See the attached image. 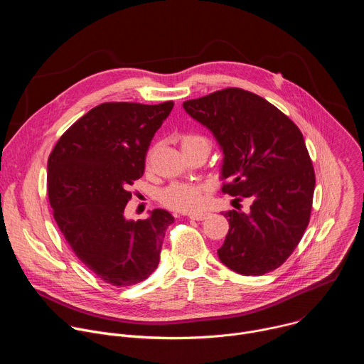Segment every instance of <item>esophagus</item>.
<instances>
[{
	"label": "esophagus",
	"instance_id": "esophagus-1",
	"mask_svg": "<svg viewBox=\"0 0 364 364\" xmlns=\"http://www.w3.org/2000/svg\"><path fill=\"white\" fill-rule=\"evenodd\" d=\"M207 216H209V213L207 212H196V213L188 215V218L191 220H204V219H207Z\"/></svg>",
	"mask_w": 364,
	"mask_h": 364
}]
</instances>
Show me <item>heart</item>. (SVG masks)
I'll return each instance as SVG.
<instances>
[{
  "instance_id": "1",
  "label": "heart",
  "mask_w": 364,
  "mask_h": 364,
  "mask_svg": "<svg viewBox=\"0 0 364 364\" xmlns=\"http://www.w3.org/2000/svg\"><path fill=\"white\" fill-rule=\"evenodd\" d=\"M181 149H193L198 146L209 148V139L198 134H186L180 139ZM207 190V186L198 183H184L176 181L167 186L160 191V201L176 212H194L203 203V194Z\"/></svg>"
}]
</instances>
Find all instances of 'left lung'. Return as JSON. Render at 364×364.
<instances>
[{"label": "left lung", "instance_id": "8db88e82", "mask_svg": "<svg viewBox=\"0 0 364 364\" xmlns=\"http://www.w3.org/2000/svg\"><path fill=\"white\" fill-rule=\"evenodd\" d=\"M183 108L223 152L222 191L252 201L247 213H223L229 232L220 262L240 275L277 269L299 243L313 207L316 174L301 131L267 99L237 87Z\"/></svg>", "mask_w": 364, "mask_h": 364}]
</instances>
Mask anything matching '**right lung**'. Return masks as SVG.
Masks as SVG:
<instances>
[{
    "instance_id": "1",
    "label": "right lung",
    "mask_w": 364,
    "mask_h": 364,
    "mask_svg": "<svg viewBox=\"0 0 364 364\" xmlns=\"http://www.w3.org/2000/svg\"><path fill=\"white\" fill-rule=\"evenodd\" d=\"M174 103L109 102L95 107L58 141L47 163L55 220L75 255L114 287L146 279L159 267L167 228L163 209L144 220L124 215L129 186L141 178L154 134Z\"/></svg>"
}]
</instances>
